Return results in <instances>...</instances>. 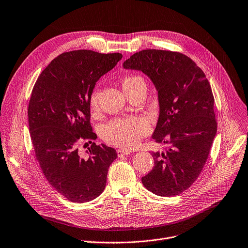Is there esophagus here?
Instances as JSON below:
<instances>
[{
	"label": "esophagus",
	"instance_id": "esophagus-1",
	"mask_svg": "<svg viewBox=\"0 0 248 248\" xmlns=\"http://www.w3.org/2000/svg\"><path fill=\"white\" fill-rule=\"evenodd\" d=\"M117 154L119 156H122V155H128L131 154V151L130 150H127V149H119L117 151Z\"/></svg>",
	"mask_w": 248,
	"mask_h": 248
}]
</instances>
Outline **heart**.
<instances>
[{"mask_svg": "<svg viewBox=\"0 0 248 248\" xmlns=\"http://www.w3.org/2000/svg\"><path fill=\"white\" fill-rule=\"evenodd\" d=\"M122 87L126 96H128L137 89L146 87V84L142 77L138 75H128L122 78ZM98 97L99 92L95 89L90 98V109L93 114H96L99 111ZM149 130V124L144 118L131 116L111 121L102 127L100 134L109 144L124 148H132L138 144L139 140L145 136Z\"/></svg>", "mask_w": 248, "mask_h": 248, "instance_id": "heart-1", "label": "heart"}]
</instances>
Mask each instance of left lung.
<instances>
[{"instance_id":"1","label":"left lung","mask_w":248,"mask_h":248,"mask_svg":"<svg viewBox=\"0 0 248 248\" xmlns=\"http://www.w3.org/2000/svg\"><path fill=\"white\" fill-rule=\"evenodd\" d=\"M124 68L141 71L152 80L159 106L152 138L168 145L163 152L151 153L155 167L142 183L160 197L179 195L199 177L216 135L209 81L191 58L170 50H141Z\"/></svg>"}]
</instances>
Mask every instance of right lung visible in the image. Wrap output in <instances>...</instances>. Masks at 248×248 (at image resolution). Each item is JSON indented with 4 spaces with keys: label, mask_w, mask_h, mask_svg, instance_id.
Masks as SVG:
<instances>
[{
    "label": "right lung",
    "mask_w": 248,
    "mask_h": 248,
    "mask_svg": "<svg viewBox=\"0 0 248 248\" xmlns=\"http://www.w3.org/2000/svg\"><path fill=\"white\" fill-rule=\"evenodd\" d=\"M122 57L87 49L64 52L41 73L32 91L28 121L36 158L48 183L70 202L97 198L118 157L114 148L92 141L89 156H82L78 143L97 138L90 123L91 94Z\"/></svg>",
    "instance_id": "right-lung-1"
}]
</instances>
